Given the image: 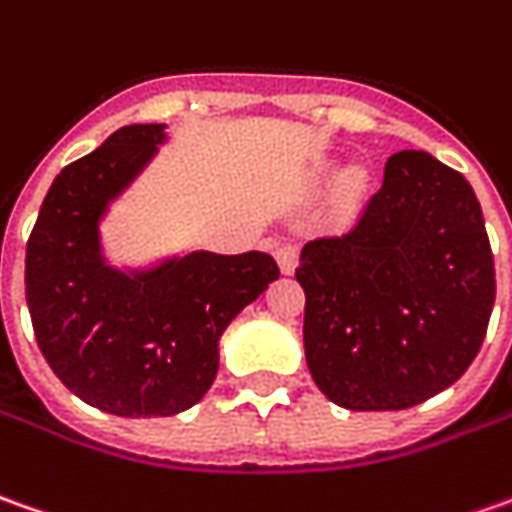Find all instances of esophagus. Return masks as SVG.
Returning a JSON list of instances; mask_svg holds the SVG:
<instances>
[{
  "label": "esophagus",
  "instance_id": "34e87169",
  "mask_svg": "<svg viewBox=\"0 0 512 512\" xmlns=\"http://www.w3.org/2000/svg\"><path fill=\"white\" fill-rule=\"evenodd\" d=\"M276 262H279L281 273H293L298 264L296 245H279V248H276Z\"/></svg>",
  "mask_w": 512,
  "mask_h": 512
}]
</instances>
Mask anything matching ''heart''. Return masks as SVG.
Masks as SVG:
<instances>
[{
  "label": "heart",
  "mask_w": 512,
  "mask_h": 512,
  "mask_svg": "<svg viewBox=\"0 0 512 512\" xmlns=\"http://www.w3.org/2000/svg\"><path fill=\"white\" fill-rule=\"evenodd\" d=\"M363 188H366V177H363V171H349V174L344 177L346 200H349V202L360 200Z\"/></svg>",
  "instance_id": "1"
}]
</instances>
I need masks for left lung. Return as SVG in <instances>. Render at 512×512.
Returning a JSON list of instances; mask_svg holds the SVG:
<instances>
[{
  "instance_id": "1",
  "label": "left lung",
  "mask_w": 512,
  "mask_h": 512,
  "mask_svg": "<svg viewBox=\"0 0 512 512\" xmlns=\"http://www.w3.org/2000/svg\"><path fill=\"white\" fill-rule=\"evenodd\" d=\"M296 279L312 380L352 411H400L456 383L496 298L471 183L414 149L389 157L349 231L304 245Z\"/></svg>"
}]
</instances>
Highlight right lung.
Listing matches in <instances>:
<instances>
[{
  "label": "right lung",
  "instance_id": "1",
  "mask_svg": "<svg viewBox=\"0 0 512 512\" xmlns=\"http://www.w3.org/2000/svg\"><path fill=\"white\" fill-rule=\"evenodd\" d=\"M166 140V123L106 137L53 180L27 239L24 296L41 355L75 397L115 417L197 406L219 369L222 332L279 279L259 250H194L135 270L106 262L109 205Z\"/></svg>",
  "mask_w": 512,
  "mask_h": 512
}]
</instances>
